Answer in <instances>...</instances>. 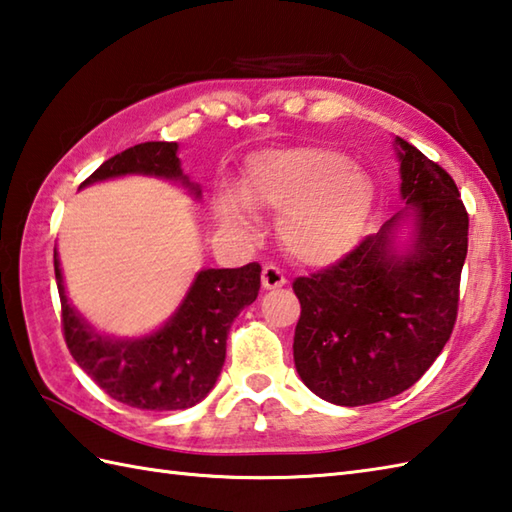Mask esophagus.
Here are the masks:
<instances>
[{
  "label": "esophagus",
  "instance_id": "esophagus-1",
  "mask_svg": "<svg viewBox=\"0 0 512 512\" xmlns=\"http://www.w3.org/2000/svg\"><path fill=\"white\" fill-rule=\"evenodd\" d=\"M281 286H286V275L281 273V270L273 264L264 266V270H262V288L264 290H275V288H281Z\"/></svg>",
  "mask_w": 512,
  "mask_h": 512
}]
</instances>
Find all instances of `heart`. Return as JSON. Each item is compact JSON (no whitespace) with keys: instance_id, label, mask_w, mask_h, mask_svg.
Instances as JSON below:
<instances>
[{"instance_id":"obj_1","label":"heart","mask_w":512,"mask_h":512,"mask_svg":"<svg viewBox=\"0 0 512 512\" xmlns=\"http://www.w3.org/2000/svg\"><path fill=\"white\" fill-rule=\"evenodd\" d=\"M372 198L374 182L361 165L334 149L295 147L257 156L242 193H217L215 215L226 228L248 231L253 209L275 211L288 253L308 266H325L350 250Z\"/></svg>"}]
</instances>
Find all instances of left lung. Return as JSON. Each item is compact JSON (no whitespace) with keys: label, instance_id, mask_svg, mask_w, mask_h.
Listing matches in <instances>:
<instances>
[{"label":"left lung","instance_id":"obj_1","mask_svg":"<svg viewBox=\"0 0 512 512\" xmlns=\"http://www.w3.org/2000/svg\"><path fill=\"white\" fill-rule=\"evenodd\" d=\"M405 206L339 264L299 277L295 367L312 394L361 407L409 389L458 317L469 215L453 178L394 138Z\"/></svg>","mask_w":512,"mask_h":512}]
</instances>
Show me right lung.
<instances>
[{
  "instance_id": "obj_1",
  "label": "right lung",
  "mask_w": 512,
  "mask_h": 512,
  "mask_svg": "<svg viewBox=\"0 0 512 512\" xmlns=\"http://www.w3.org/2000/svg\"><path fill=\"white\" fill-rule=\"evenodd\" d=\"M145 176L178 184L195 200L200 184L189 180L178 143H140L105 160L79 189L96 182ZM259 264L202 268L171 317L140 336L105 334L74 308L65 292L61 259L54 248V277L61 297L63 334L74 361L105 394L147 411H176L209 396L226 358V336L235 317L257 299Z\"/></svg>"
}]
</instances>
